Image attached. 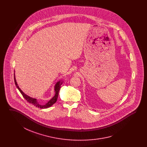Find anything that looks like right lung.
<instances>
[{"instance_id": "1", "label": "right lung", "mask_w": 147, "mask_h": 147, "mask_svg": "<svg viewBox=\"0 0 147 147\" xmlns=\"http://www.w3.org/2000/svg\"><path fill=\"white\" fill-rule=\"evenodd\" d=\"M14 82H15V85L16 86L17 88L18 89V90L21 92V94H22V95L23 96V97L26 100V101L28 102L29 103L32 104V105H34L37 107H39L40 109H47L48 107H51L52 105H53L57 101V98H58V96L59 91V89H60L61 86V85L63 83L64 80H59V81H58L56 83L55 86H54V90H55V95L53 96V97L52 98H51L49 101H48V102H47L45 105H41V104H40L39 102H38L37 98H31V97L29 96L28 95L25 94L23 91L21 90V89L19 88V86H18V85L17 84V82H16V79H15V71H14Z\"/></svg>"}]
</instances>
